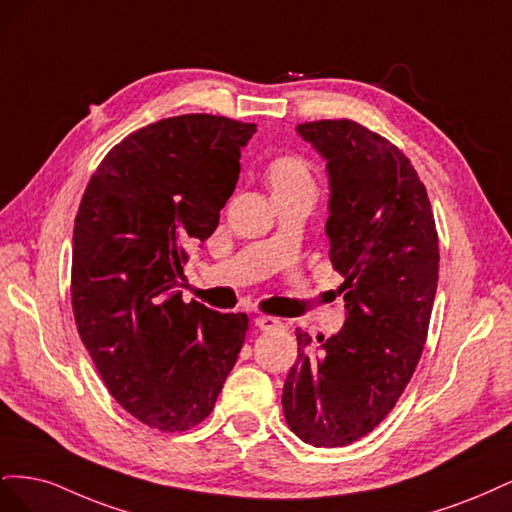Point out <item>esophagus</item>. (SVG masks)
I'll list each match as a JSON object with an SVG mask.
<instances>
[{
    "label": "esophagus",
    "instance_id": "1",
    "mask_svg": "<svg viewBox=\"0 0 512 512\" xmlns=\"http://www.w3.org/2000/svg\"><path fill=\"white\" fill-rule=\"evenodd\" d=\"M254 324L260 331H275V329L284 327V322L280 318H273V316H256Z\"/></svg>",
    "mask_w": 512,
    "mask_h": 512
}]
</instances>
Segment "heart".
Masks as SVG:
<instances>
[{
  "mask_svg": "<svg viewBox=\"0 0 512 512\" xmlns=\"http://www.w3.org/2000/svg\"><path fill=\"white\" fill-rule=\"evenodd\" d=\"M273 194H316V177L309 162L299 153H282L265 168Z\"/></svg>",
  "mask_w": 512,
  "mask_h": 512,
  "instance_id": "heart-1",
  "label": "heart"
}]
</instances>
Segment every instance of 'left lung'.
<instances>
[{
  "label": "left lung",
  "instance_id": "1",
  "mask_svg": "<svg viewBox=\"0 0 512 512\" xmlns=\"http://www.w3.org/2000/svg\"><path fill=\"white\" fill-rule=\"evenodd\" d=\"M327 160L331 265L344 277L346 324L320 348L297 331L299 361L284 382L288 427L314 446L374 431L414 374L438 288V230L425 183L404 151L352 119L297 128Z\"/></svg>",
  "mask_w": 512,
  "mask_h": 512
}]
</instances>
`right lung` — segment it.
<instances>
[{
  "label": "right lung",
  "instance_id": "right-lung-1",
  "mask_svg": "<svg viewBox=\"0 0 512 512\" xmlns=\"http://www.w3.org/2000/svg\"><path fill=\"white\" fill-rule=\"evenodd\" d=\"M256 123L192 113L132 132L91 175L74 220L76 329L117 404L164 433L203 423L237 363L245 314L185 303L188 247L235 192Z\"/></svg>",
  "mask_w": 512,
  "mask_h": 512
}]
</instances>
